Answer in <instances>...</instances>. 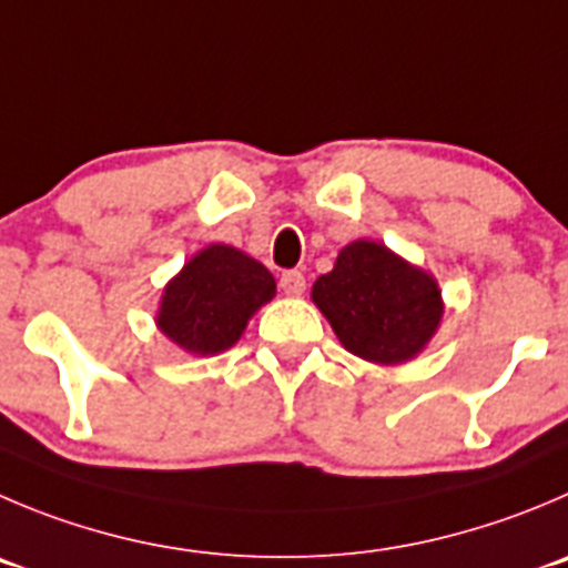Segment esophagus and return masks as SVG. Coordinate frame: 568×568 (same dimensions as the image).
I'll return each mask as SVG.
<instances>
[{
    "mask_svg": "<svg viewBox=\"0 0 568 568\" xmlns=\"http://www.w3.org/2000/svg\"><path fill=\"white\" fill-rule=\"evenodd\" d=\"M281 290H284L287 295H304L306 290L304 273H298V270H287V273L281 275Z\"/></svg>",
    "mask_w": 568,
    "mask_h": 568,
    "instance_id": "34e87169",
    "label": "esophagus"
}]
</instances>
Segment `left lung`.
<instances>
[{"label":"left lung","instance_id":"obj_1","mask_svg":"<svg viewBox=\"0 0 568 568\" xmlns=\"http://www.w3.org/2000/svg\"><path fill=\"white\" fill-rule=\"evenodd\" d=\"M312 298L351 354L382 365L418 354L443 315L435 278L368 240L339 251Z\"/></svg>","mask_w":568,"mask_h":568}]
</instances>
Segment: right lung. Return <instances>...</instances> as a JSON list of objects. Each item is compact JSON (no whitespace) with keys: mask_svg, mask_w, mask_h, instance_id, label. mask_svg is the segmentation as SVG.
Masks as SVG:
<instances>
[{"mask_svg":"<svg viewBox=\"0 0 568 568\" xmlns=\"http://www.w3.org/2000/svg\"><path fill=\"white\" fill-rule=\"evenodd\" d=\"M275 295V278L264 264L229 245H209L164 290L161 332L192 354L231 348L247 317Z\"/></svg>","mask_w":568,"mask_h":568,"instance_id":"1","label":"right lung"}]
</instances>
